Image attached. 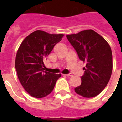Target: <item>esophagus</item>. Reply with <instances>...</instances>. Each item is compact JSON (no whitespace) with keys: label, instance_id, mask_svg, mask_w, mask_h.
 <instances>
[{"label":"esophagus","instance_id":"1","mask_svg":"<svg viewBox=\"0 0 122 122\" xmlns=\"http://www.w3.org/2000/svg\"><path fill=\"white\" fill-rule=\"evenodd\" d=\"M65 75L66 76H72V73H69V74H65Z\"/></svg>","mask_w":122,"mask_h":122}]
</instances>
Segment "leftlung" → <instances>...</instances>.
Returning <instances> with one entry per match:
<instances>
[{"mask_svg":"<svg viewBox=\"0 0 122 122\" xmlns=\"http://www.w3.org/2000/svg\"><path fill=\"white\" fill-rule=\"evenodd\" d=\"M80 60L86 63L82 84L74 88L77 94L94 97L105 89L112 71V54L110 46L100 35L90 29L66 35Z\"/></svg>","mask_w":122,"mask_h":122,"instance_id":"left-lung-1","label":"left lung"}]
</instances>
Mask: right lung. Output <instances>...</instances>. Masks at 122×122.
<instances>
[{
    "label": "right lung",
    "instance_id": "right-lung-1",
    "mask_svg": "<svg viewBox=\"0 0 122 122\" xmlns=\"http://www.w3.org/2000/svg\"><path fill=\"white\" fill-rule=\"evenodd\" d=\"M63 35L36 30L25 38L17 50L15 66L25 91L35 98H42L52 92L61 76L46 72L44 61Z\"/></svg>",
    "mask_w": 122,
    "mask_h": 122
}]
</instances>
